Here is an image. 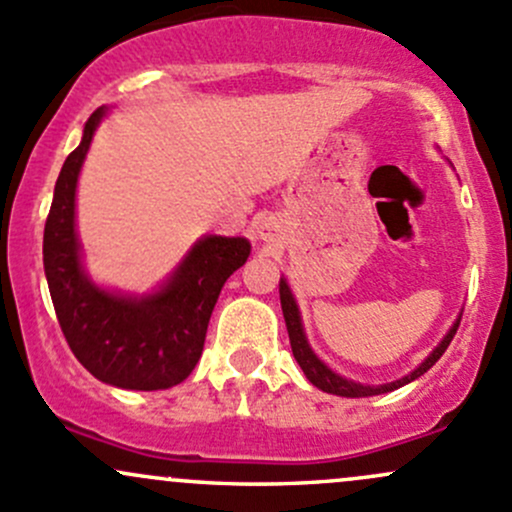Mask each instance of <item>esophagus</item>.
Here are the masks:
<instances>
[{
	"instance_id": "esophagus-1",
	"label": "esophagus",
	"mask_w": 512,
	"mask_h": 512,
	"mask_svg": "<svg viewBox=\"0 0 512 512\" xmlns=\"http://www.w3.org/2000/svg\"><path fill=\"white\" fill-rule=\"evenodd\" d=\"M257 235L265 242H272L277 238V223H274V218H262L260 223H257Z\"/></svg>"
}]
</instances>
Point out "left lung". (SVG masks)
I'll use <instances>...</instances> for the list:
<instances>
[{"label":"left lung","instance_id":"left-lung-1","mask_svg":"<svg viewBox=\"0 0 512 512\" xmlns=\"http://www.w3.org/2000/svg\"><path fill=\"white\" fill-rule=\"evenodd\" d=\"M279 301H282V314H284V321H287V331H289V343H292V353L294 358H297L299 368L304 370L306 380H309L311 385H316L319 390L324 392H331V395H338V397H373V395H383V392H392L397 390V387L412 383V380H417L419 375L427 373L429 368H432L434 363L444 355L446 348H449L451 338L456 336V328H459V319L454 321V326L446 331V336L441 338L439 346L434 348L432 353L427 355V358L422 360V363L417 365V368L412 370V373H407L405 378L395 380V383H385V385H363V383H355V380H348L343 378V375L333 373L331 368L324 363V360L319 358L314 351H311L309 341H306V333H304V326H301V314H299V306H297V299H294L292 289H289L287 279H279Z\"/></svg>","mask_w":512,"mask_h":512}]
</instances>
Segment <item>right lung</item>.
<instances>
[{
	"label": "right lung",
	"instance_id": "obj_1",
	"mask_svg": "<svg viewBox=\"0 0 512 512\" xmlns=\"http://www.w3.org/2000/svg\"><path fill=\"white\" fill-rule=\"evenodd\" d=\"M105 115L98 107L88 117L78 149L58 174L43 228V270L63 336L85 370L122 390H166L196 368L220 289L245 265L250 242L206 235L159 289L142 297L98 287L80 255L75 188Z\"/></svg>",
	"mask_w": 512,
	"mask_h": 512
}]
</instances>
